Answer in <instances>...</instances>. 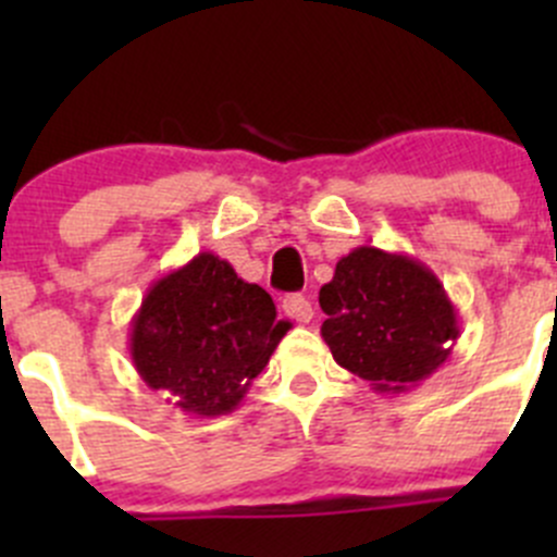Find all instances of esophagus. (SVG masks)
Listing matches in <instances>:
<instances>
[{"instance_id":"1","label":"esophagus","mask_w":557,"mask_h":557,"mask_svg":"<svg viewBox=\"0 0 557 557\" xmlns=\"http://www.w3.org/2000/svg\"><path fill=\"white\" fill-rule=\"evenodd\" d=\"M283 310H285V314H288V318L299 320V323H310L312 314H314L310 299H307V296H301V294L285 296Z\"/></svg>"}]
</instances>
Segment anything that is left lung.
Here are the masks:
<instances>
[{"mask_svg": "<svg viewBox=\"0 0 557 557\" xmlns=\"http://www.w3.org/2000/svg\"><path fill=\"white\" fill-rule=\"evenodd\" d=\"M320 336L347 372L380 393L423 383L460 336L445 285L418 258L361 245L336 261L320 288Z\"/></svg>", "mask_w": 557, "mask_h": 557, "instance_id": "obj_1", "label": "left lung"}]
</instances>
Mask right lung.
Returning <instances> with one entry per match:
<instances>
[{
  "label": "right lung",
  "mask_w": 557,
  "mask_h": 557,
  "mask_svg": "<svg viewBox=\"0 0 557 557\" xmlns=\"http://www.w3.org/2000/svg\"><path fill=\"white\" fill-rule=\"evenodd\" d=\"M288 329L261 285L199 252L150 285L128 352L150 391L196 418H218L239 407Z\"/></svg>",
  "instance_id": "add662e5"
}]
</instances>
